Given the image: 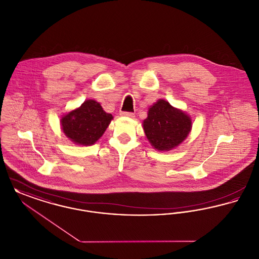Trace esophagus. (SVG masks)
I'll use <instances>...</instances> for the list:
<instances>
[{
  "instance_id": "1",
  "label": "esophagus",
  "mask_w": 259,
  "mask_h": 259,
  "mask_svg": "<svg viewBox=\"0 0 259 259\" xmlns=\"http://www.w3.org/2000/svg\"><path fill=\"white\" fill-rule=\"evenodd\" d=\"M120 115L125 116V117H134L135 114L133 112H129V111H121Z\"/></svg>"
}]
</instances>
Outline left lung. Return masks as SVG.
Wrapping results in <instances>:
<instances>
[{
  "instance_id": "obj_1",
  "label": "left lung",
  "mask_w": 259,
  "mask_h": 259,
  "mask_svg": "<svg viewBox=\"0 0 259 259\" xmlns=\"http://www.w3.org/2000/svg\"><path fill=\"white\" fill-rule=\"evenodd\" d=\"M143 127L153 148L158 151H168L177 148L187 138L192 121L185 111L160 99L148 109Z\"/></svg>"
}]
</instances>
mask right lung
<instances>
[{"label":"right lung","mask_w":259,"mask_h":259,"mask_svg":"<svg viewBox=\"0 0 259 259\" xmlns=\"http://www.w3.org/2000/svg\"><path fill=\"white\" fill-rule=\"evenodd\" d=\"M112 118L100 103L87 100L79 108L62 116V130L74 144L92 146L105 133Z\"/></svg>","instance_id":"add662e5"}]
</instances>
